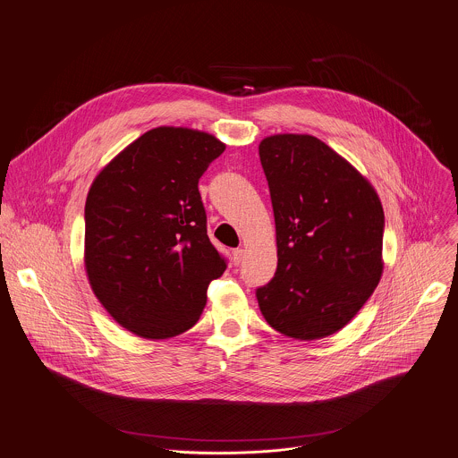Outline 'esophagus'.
Wrapping results in <instances>:
<instances>
[{
	"label": "esophagus",
	"instance_id": "1",
	"mask_svg": "<svg viewBox=\"0 0 458 458\" xmlns=\"http://www.w3.org/2000/svg\"><path fill=\"white\" fill-rule=\"evenodd\" d=\"M242 257H244V250H242V248H237V250H233V253H232V259H233V264H241V260H242Z\"/></svg>",
	"mask_w": 458,
	"mask_h": 458
}]
</instances>
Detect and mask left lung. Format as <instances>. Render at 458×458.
Returning <instances> with one entry per match:
<instances>
[{"label": "left lung", "instance_id": "left-lung-1", "mask_svg": "<svg viewBox=\"0 0 458 458\" xmlns=\"http://www.w3.org/2000/svg\"><path fill=\"white\" fill-rule=\"evenodd\" d=\"M269 185L276 271L257 289L266 322L294 340L344 329L383 273L385 214L377 192L327 143L311 134H273L259 143Z\"/></svg>", "mask_w": 458, "mask_h": 458}]
</instances>
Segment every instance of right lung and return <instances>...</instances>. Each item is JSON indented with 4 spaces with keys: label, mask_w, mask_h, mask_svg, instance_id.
I'll return each mask as SVG.
<instances>
[{
    "label": "right lung",
    "mask_w": 458,
    "mask_h": 458,
    "mask_svg": "<svg viewBox=\"0 0 458 458\" xmlns=\"http://www.w3.org/2000/svg\"><path fill=\"white\" fill-rule=\"evenodd\" d=\"M225 147L208 132L162 125L129 143L91 183L86 275L113 320L140 338L165 340L196 326L208 284L226 269L198 189Z\"/></svg>",
    "instance_id": "right-lung-1"
}]
</instances>
